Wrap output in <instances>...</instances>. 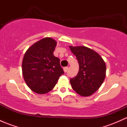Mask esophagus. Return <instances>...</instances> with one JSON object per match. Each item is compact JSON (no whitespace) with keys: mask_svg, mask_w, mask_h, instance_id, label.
<instances>
[{"mask_svg":"<svg viewBox=\"0 0 127 127\" xmlns=\"http://www.w3.org/2000/svg\"><path fill=\"white\" fill-rule=\"evenodd\" d=\"M63 69H64V72H67L68 71L69 67H64L63 68Z\"/></svg>","mask_w":127,"mask_h":127,"instance_id":"34e87169","label":"esophagus"}]
</instances>
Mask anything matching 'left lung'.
Wrapping results in <instances>:
<instances>
[{"instance_id":"8db88e82","label":"left lung","mask_w":127,"mask_h":127,"mask_svg":"<svg viewBox=\"0 0 127 127\" xmlns=\"http://www.w3.org/2000/svg\"><path fill=\"white\" fill-rule=\"evenodd\" d=\"M79 65L76 76L70 79L73 90L83 96L91 95L100 87L106 76V64L98 53L86 47H69Z\"/></svg>"}]
</instances>
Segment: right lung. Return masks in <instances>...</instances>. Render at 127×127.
<instances>
[{"instance_id":"obj_1","label":"right lung","mask_w":127,"mask_h":127,"mask_svg":"<svg viewBox=\"0 0 127 127\" xmlns=\"http://www.w3.org/2000/svg\"><path fill=\"white\" fill-rule=\"evenodd\" d=\"M56 42L47 37L38 41L27 50L22 63L23 75L27 85L39 94L52 90L64 73L58 58L53 55Z\"/></svg>"}]
</instances>
